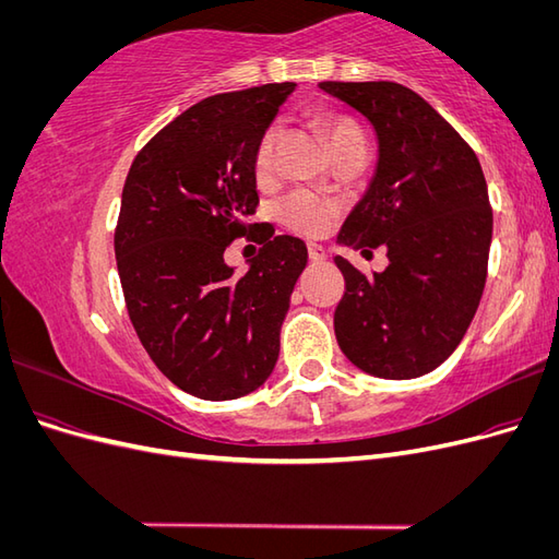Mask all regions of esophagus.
<instances>
[{"instance_id":"esophagus-1","label":"esophagus","mask_w":559,"mask_h":559,"mask_svg":"<svg viewBox=\"0 0 559 559\" xmlns=\"http://www.w3.org/2000/svg\"><path fill=\"white\" fill-rule=\"evenodd\" d=\"M308 257L312 263H321V261H326V251L319 245H308Z\"/></svg>"}]
</instances>
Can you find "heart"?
<instances>
[{
  "instance_id": "1",
  "label": "heart",
  "mask_w": 559,
  "mask_h": 559,
  "mask_svg": "<svg viewBox=\"0 0 559 559\" xmlns=\"http://www.w3.org/2000/svg\"><path fill=\"white\" fill-rule=\"evenodd\" d=\"M319 126L326 132L333 156L345 154V151L352 146L366 144L364 130L347 116L321 114ZM277 138H280V126L273 123L261 132L257 146H253L251 165H253V175H257L259 181H270L275 175ZM277 214L292 230L317 238V235L326 233L333 226L337 214H341V205H337V200L329 195H319L308 189H298L280 200Z\"/></svg>"
}]
</instances>
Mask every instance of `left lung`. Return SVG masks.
I'll list each match as a JSON object with an SVG mask.
<instances>
[{
    "label": "left lung",
    "mask_w": 559,
    "mask_h": 559,
    "mask_svg": "<svg viewBox=\"0 0 559 559\" xmlns=\"http://www.w3.org/2000/svg\"><path fill=\"white\" fill-rule=\"evenodd\" d=\"M321 91L376 128L373 181L337 242L389 265L364 275L335 257L345 277L333 326L345 357L384 380L441 366L471 324L485 289L492 207L478 156L425 97L394 81H321ZM373 253V251H370Z\"/></svg>",
    "instance_id": "1"
}]
</instances>
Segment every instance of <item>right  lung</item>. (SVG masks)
Masks as SVG:
<instances>
[{"label": "right lung", "mask_w": 559, "mask_h": 559, "mask_svg": "<svg viewBox=\"0 0 559 559\" xmlns=\"http://www.w3.org/2000/svg\"><path fill=\"white\" fill-rule=\"evenodd\" d=\"M296 83L200 99L151 138L126 177L114 233L118 277L134 331L160 373L207 401L261 386L280 357V329L306 242L249 224L259 193L253 146ZM262 247L245 276L223 251Z\"/></svg>", "instance_id": "add662e5"}]
</instances>
